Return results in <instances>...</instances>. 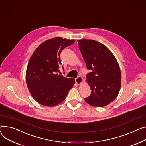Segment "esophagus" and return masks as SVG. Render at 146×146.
I'll use <instances>...</instances> for the list:
<instances>
[{
    "label": "esophagus",
    "instance_id": "esophagus-1",
    "mask_svg": "<svg viewBox=\"0 0 146 146\" xmlns=\"http://www.w3.org/2000/svg\"><path fill=\"white\" fill-rule=\"evenodd\" d=\"M83 79L81 76H78L77 78L75 79V82L77 84H80L83 82Z\"/></svg>",
    "mask_w": 146,
    "mask_h": 146
}]
</instances>
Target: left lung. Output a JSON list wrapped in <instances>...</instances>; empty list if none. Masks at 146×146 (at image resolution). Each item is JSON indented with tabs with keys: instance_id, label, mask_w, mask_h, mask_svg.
I'll return each mask as SVG.
<instances>
[{
	"instance_id": "1",
	"label": "left lung",
	"mask_w": 146,
	"mask_h": 146,
	"mask_svg": "<svg viewBox=\"0 0 146 146\" xmlns=\"http://www.w3.org/2000/svg\"><path fill=\"white\" fill-rule=\"evenodd\" d=\"M77 42L87 69L91 70L86 76L91 94L84 100L93 106L108 105L120 89L121 76L118 62L109 48L98 42L83 39Z\"/></svg>"
}]
</instances>
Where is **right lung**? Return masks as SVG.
Listing matches in <instances>:
<instances>
[{"instance_id":"obj_1","label":"right lung","mask_w":146,"mask_h":146,"mask_svg":"<svg viewBox=\"0 0 146 146\" xmlns=\"http://www.w3.org/2000/svg\"><path fill=\"white\" fill-rule=\"evenodd\" d=\"M74 40L56 37L38 46L29 60L26 80L34 99L42 105L54 106L62 102L74 83L59 72L62 51L74 43ZM63 69V66H62Z\"/></svg>"}]
</instances>
